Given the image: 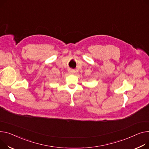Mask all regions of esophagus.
<instances>
[{
    "label": "esophagus",
    "mask_w": 149,
    "mask_h": 149,
    "mask_svg": "<svg viewBox=\"0 0 149 149\" xmlns=\"http://www.w3.org/2000/svg\"><path fill=\"white\" fill-rule=\"evenodd\" d=\"M69 72L72 74H74V73L75 72V71L73 70V69H69Z\"/></svg>",
    "instance_id": "34e87169"
}]
</instances>
